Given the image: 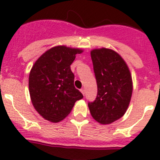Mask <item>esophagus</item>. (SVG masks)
Here are the masks:
<instances>
[{"label": "esophagus", "instance_id": "34e87169", "mask_svg": "<svg viewBox=\"0 0 160 160\" xmlns=\"http://www.w3.org/2000/svg\"><path fill=\"white\" fill-rule=\"evenodd\" d=\"M80 92H81L82 94H83V96H84V94H85V89H84V88H81V89H80Z\"/></svg>", "mask_w": 160, "mask_h": 160}]
</instances>
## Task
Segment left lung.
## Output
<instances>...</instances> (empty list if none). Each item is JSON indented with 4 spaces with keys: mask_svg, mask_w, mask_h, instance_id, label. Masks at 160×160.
<instances>
[{
    "mask_svg": "<svg viewBox=\"0 0 160 160\" xmlns=\"http://www.w3.org/2000/svg\"><path fill=\"white\" fill-rule=\"evenodd\" d=\"M97 83L96 100L88 102L91 115L96 121L108 124L126 112L132 93L131 73L122 57L112 49L91 52Z\"/></svg>",
    "mask_w": 160,
    "mask_h": 160,
    "instance_id": "8db88e82",
    "label": "left lung"
}]
</instances>
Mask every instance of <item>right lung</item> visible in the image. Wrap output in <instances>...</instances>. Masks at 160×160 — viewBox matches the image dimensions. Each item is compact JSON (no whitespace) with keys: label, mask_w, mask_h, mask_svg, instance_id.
<instances>
[{"label":"right lung","mask_w":160,"mask_h":160,"mask_svg":"<svg viewBox=\"0 0 160 160\" xmlns=\"http://www.w3.org/2000/svg\"><path fill=\"white\" fill-rule=\"evenodd\" d=\"M77 48L57 46L44 52L32 68L28 87L32 103L41 116L48 121L62 120L69 114L75 102L83 97L74 86V74L70 65Z\"/></svg>","instance_id":"add662e5"}]
</instances>
